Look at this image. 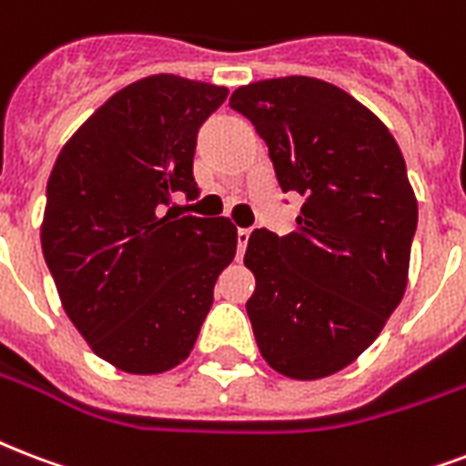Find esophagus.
I'll return each mask as SVG.
<instances>
[{
	"label": "esophagus",
	"mask_w": 466,
	"mask_h": 466,
	"mask_svg": "<svg viewBox=\"0 0 466 466\" xmlns=\"http://www.w3.org/2000/svg\"><path fill=\"white\" fill-rule=\"evenodd\" d=\"M248 234L251 229H237V247H239V257H244V248L248 244Z\"/></svg>",
	"instance_id": "esophagus-1"
}]
</instances>
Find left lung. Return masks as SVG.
I'll return each mask as SVG.
<instances>
[{
	"label": "left lung",
	"mask_w": 466,
	"mask_h": 466,
	"mask_svg": "<svg viewBox=\"0 0 466 466\" xmlns=\"http://www.w3.org/2000/svg\"><path fill=\"white\" fill-rule=\"evenodd\" d=\"M229 106L266 141L283 193L305 198L296 232L248 237L258 351L289 379H325L374 342L406 293L418 225L406 161L386 124L325 80H258Z\"/></svg>",
	"instance_id": "1"
}]
</instances>
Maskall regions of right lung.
I'll return each instance as SVG.
<instances>
[{
	"label": "right lung",
	"instance_id": "right-lung-1",
	"mask_svg": "<svg viewBox=\"0 0 466 466\" xmlns=\"http://www.w3.org/2000/svg\"><path fill=\"white\" fill-rule=\"evenodd\" d=\"M227 87L144 77L115 92L60 148L46 187L44 258L63 310L99 360L163 374L187 360L237 254L227 218H177L198 195V129Z\"/></svg>",
	"mask_w": 466,
	"mask_h": 466
}]
</instances>
